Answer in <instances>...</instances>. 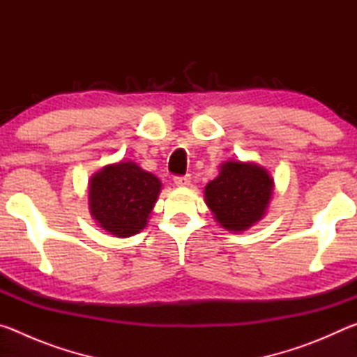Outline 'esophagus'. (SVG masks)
Listing matches in <instances>:
<instances>
[{
  "label": "esophagus",
  "instance_id": "34e87169",
  "mask_svg": "<svg viewBox=\"0 0 357 357\" xmlns=\"http://www.w3.org/2000/svg\"><path fill=\"white\" fill-rule=\"evenodd\" d=\"M174 184L178 187H187L190 184V176L185 174V176H174Z\"/></svg>",
  "mask_w": 357,
  "mask_h": 357
}]
</instances>
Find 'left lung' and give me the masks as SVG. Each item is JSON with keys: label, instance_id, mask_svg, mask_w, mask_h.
I'll list each match as a JSON object with an SVG mask.
<instances>
[{"label": "left lung", "instance_id": "obj_1", "mask_svg": "<svg viewBox=\"0 0 357 357\" xmlns=\"http://www.w3.org/2000/svg\"><path fill=\"white\" fill-rule=\"evenodd\" d=\"M274 179L253 162L228 160L204 187V202L214 219L228 231L239 233L263 219L273 198Z\"/></svg>", "mask_w": 357, "mask_h": 357}]
</instances>
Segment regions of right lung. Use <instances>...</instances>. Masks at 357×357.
<instances>
[{
	"mask_svg": "<svg viewBox=\"0 0 357 357\" xmlns=\"http://www.w3.org/2000/svg\"><path fill=\"white\" fill-rule=\"evenodd\" d=\"M160 189L159 178L135 162L105 165L89 179V213L113 236H134L146 227Z\"/></svg>",
	"mask_w": 357,
	"mask_h": 357,
	"instance_id": "1",
	"label": "right lung"
}]
</instances>
